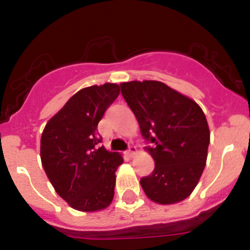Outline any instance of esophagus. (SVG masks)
<instances>
[{
    "label": "esophagus",
    "mask_w": 250,
    "mask_h": 250,
    "mask_svg": "<svg viewBox=\"0 0 250 250\" xmlns=\"http://www.w3.org/2000/svg\"><path fill=\"white\" fill-rule=\"evenodd\" d=\"M136 151H138V150H136V147L135 146H130L129 147V150H127V155L129 156H134L136 154Z\"/></svg>",
    "instance_id": "obj_1"
}]
</instances>
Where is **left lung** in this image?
<instances>
[{
    "instance_id": "1",
    "label": "left lung",
    "mask_w": 250,
    "mask_h": 250,
    "mask_svg": "<svg viewBox=\"0 0 250 250\" xmlns=\"http://www.w3.org/2000/svg\"><path fill=\"white\" fill-rule=\"evenodd\" d=\"M120 87L141 135L151 143L146 151L155 167L140 180L143 190L161 205L183 202L207 164L210 131L202 107L160 81H129Z\"/></svg>"
}]
</instances>
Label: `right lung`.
I'll list each match as a JSON object with an SVG mask.
<instances>
[{"instance_id": "right-lung-1", "label": "right lung", "mask_w": 250, "mask_h": 250, "mask_svg": "<svg viewBox=\"0 0 250 250\" xmlns=\"http://www.w3.org/2000/svg\"><path fill=\"white\" fill-rule=\"evenodd\" d=\"M120 94L118 83L81 89L46 124L40 156L48 180L71 208L79 211L106 209L114 199L120 152L99 146L98 124Z\"/></svg>"}]
</instances>
